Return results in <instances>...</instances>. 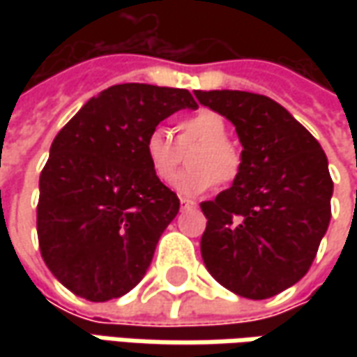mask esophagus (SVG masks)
Instances as JSON below:
<instances>
[{
  "label": "esophagus",
  "mask_w": 357,
  "mask_h": 357,
  "mask_svg": "<svg viewBox=\"0 0 357 357\" xmlns=\"http://www.w3.org/2000/svg\"><path fill=\"white\" fill-rule=\"evenodd\" d=\"M181 206H183V208H195V206H197V202L188 199H181Z\"/></svg>",
  "instance_id": "obj_1"
}]
</instances>
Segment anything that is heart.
I'll use <instances>...</instances> for the list:
<instances>
[{"mask_svg":"<svg viewBox=\"0 0 357 357\" xmlns=\"http://www.w3.org/2000/svg\"><path fill=\"white\" fill-rule=\"evenodd\" d=\"M176 139L171 130L155 127L144 137V158L151 171L160 181H169L185 153L188 169L172 178L171 186L183 197H197L208 190L214 183L230 185L242 171V155L234 144L227 141L228 125L220 113L213 109H200L176 123Z\"/></svg>","mask_w":357,"mask_h":357,"instance_id":"obj_1","label":"heart"}]
</instances>
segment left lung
<instances>
[{
  "label": "left lung",
  "instance_id": "1",
  "mask_svg": "<svg viewBox=\"0 0 357 357\" xmlns=\"http://www.w3.org/2000/svg\"><path fill=\"white\" fill-rule=\"evenodd\" d=\"M195 95L236 127L242 144L236 181L200 202L204 266L242 298L276 296L306 276L330 225L334 183L326 153L270 97L227 89Z\"/></svg>",
  "mask_w": 357,
  "mask_h": 357
}]
</instances>
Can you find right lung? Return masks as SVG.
Listing matches in <instances>:
<instances>
[{
	"label": "right lung",
	"instance_id": "1",
	"mask_svg": "<svg viewBox=\"0 0 357 357\" xmlns=\"http://www.w3.org/2000/svg\"><path fill=\"white\" fill-rule=\"evenodd\" d=\"M197 107L186 89L113 85L53 139L39 176L37 236L47 268L73 294L107 302L143 280L181 206L151 171L144 137Z\"/></svg>",
	"mask_w": 357,
	"mask_h": 357
}]
</instances>
